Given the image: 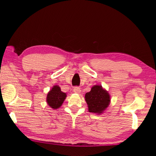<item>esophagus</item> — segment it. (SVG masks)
I'll return each mask as SVG.
<instances>
[{
    "instance_id": "34e87169",
    "label": "esophagus",
    "mask_w": 156,
    "mask_h": 156,
    "mask_svg": "<svg viewBox=\"0 0 156 156\" xmlns=\"http://www.w3.org/2000/svg\"><path fill=\"white\" fill-rule=\"evenodd\" d=\"M73 91L75 93H77V94H80L81 93V88L80 87L76 86L73 88Z\"/></svg>"
}]
</instances>
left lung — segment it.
Masks as SVG:
<instances>
[{
	"label": "left lung",
	"instance_id": "left-lung-1",
	"mask_svg": "<svg viewBox=\"0 0 156 156\" xmlns=\"http://www.w3.org/2000/svg\"><path fill=\"white\" fill-rule=\"evenodd\" d=\"M85 100L90 112L101 114L108 107L110 97L108 93L101 85H94L91 91L85 94Z\"/></svg>",
	"mask_w": 156,
	"mask_h": 156
}]
</instances>
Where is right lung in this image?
<instances>
[{"label":"right lung","mask_w":156,"mask_h":156,"mask_svg":"<svg viewBox=\"0 0 156 156\" xmlns=\"http://www.w3.org/2000/svg\"><path fill=\"white\" fill-rule=\"evenodd\" d=\"M66 94L63 93L58 85H55L47 95L46 101L48 105L53 109L58 108L63 104Z\"/></svg>","instance_id":"1"}]
</instances>
